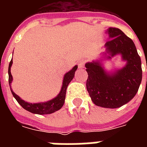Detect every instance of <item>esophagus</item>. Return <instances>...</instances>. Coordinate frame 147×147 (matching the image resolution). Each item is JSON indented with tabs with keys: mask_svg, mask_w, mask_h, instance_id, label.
Instances as JSON below:
<instances>
[{
	"mask_svg": "<svg viewBox=\"0 0 147 147\" xmlns=\"http://www.w3.org/2000/svg\"><path fill=\"white\" fill-rule=\"evenodd\" d=\"M84 65H85V61L84 60H82V61L78 62V68H80V69L84 68Z\"/></svg>",
	"mask_w": 147,
	"mask_h": 147,
	"instance_id": "obj_1",
	"label": "esophagus"
}]
</instances>
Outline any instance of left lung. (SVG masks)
I'll return each mask as SVG.
<instances>
[{
    "instance_id": "8db88e82",
    "label": "left lung",
    "mask_w": 147,
    "mask_h": 147,
    "mask_svg": "<svg viewBox=\"0 0 147 147\" xmlns=\"http://www.w3.org/2000/svg\"><path fill=\"white\" fill-rule=\"evenodd\" d=\"M109 40L105 43L107 59L121 55L125 66L114 72L105 70L99 60L85 64L88 72L86 88L97 106L117 108L128 103L136 95L142 81L141 59L133 40L118 28L110 27Z\"/></svg>"
}]
</instances>
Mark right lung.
<instances>
[{
	"instance_id": "right-lung-1",
	"label": "right lung",
	"mask_w": 147,
	"mask_h": 147,
	"mask_svg": "<svg viewBox=\"0 0 147 147\" xmlns=\"http://www.w3.org/2000/svg\"><path fill=\"white\" fill-rule=\"evenodd\" d=\"M12 63L13 59H11V61L10 62V64H9V67H8L9 85H10V91H11L13 96L14 97L17 102L21 105L22 107H24V109L31 112V113H33V114H52V113H54V112L57 111L59 109H61V107L63 106L65 103L67 87H68V85L70 83V82L73 79L74 76H75V72H76V71L78 69V65H75L70 71H68L65 75L64 78H63V82H62L61 91H60V92L58 94V95L55 98H54L50 100H48L47 102L32 104V103L26 102V101H24V100H22L21 98H20L17 94H16L14 92H13L12 88H11V85H10L13 81L12 75H11V72H10V67L12 65Z\"/></svg>"
}]
</instances>
